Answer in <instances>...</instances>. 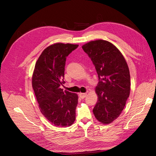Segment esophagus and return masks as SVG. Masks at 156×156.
Returning a JSON list of instances; mask_svg holds the SVG:
<instances>
[{"instance_id": "esophagus-1", "label": "esophagus", "mask_w": 156, "mask_h": 156, "mask_svg": "<svg viewBox=\"0 0 156 156\" xmlns=\"http://www.w3.org/2000/svg\"><path fill=\"white\" fill-rule=\"evenodd\" d=\"M79 95L81 98V99H84V98L87 96V94L86 93H80Z\"/></svg>"}]
</instances>
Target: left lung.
I'll return each mask as SVG.
<instances>
[{
    "mask_svg": "<svg viewBox=\"0 0 156 156\" xmlns=\"http://www.w3.org/2000/svg\"><path fill=\"white\" fill-rule=\"evenodd\" d=\"M97 71L98 101L93 109L96 119L109 124L119 117L130 92V75L125 57L108 41H91L82 46Z\"/></svg>",
    "mask_w": 156,
    "mask_h": 156,
    "instance_id": "1",
    "label": "left lung"
}]
</instances>
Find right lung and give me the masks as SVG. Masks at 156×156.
Returning <instances> with one entry per match:
<instances>
[{
	"label": "right lung",
	"mask_w": 156,
	"mask_h": 156,
	"mask_svg": "<svg viewBox=\"0 0 156 156\" xmlns=\"http://www.w3.org/2000/svg\"><path fill=\"white\" fill-rule=\"evenodd\" d=\"M78 47L77 44L56 43L47 47L35 64L32 87L40 112L56 126L72 125L76 118L78 97L63 91L64 67L67 56Z\"/></svg>",
	"instance_id": "right-lung-1"
}]
</instances>
